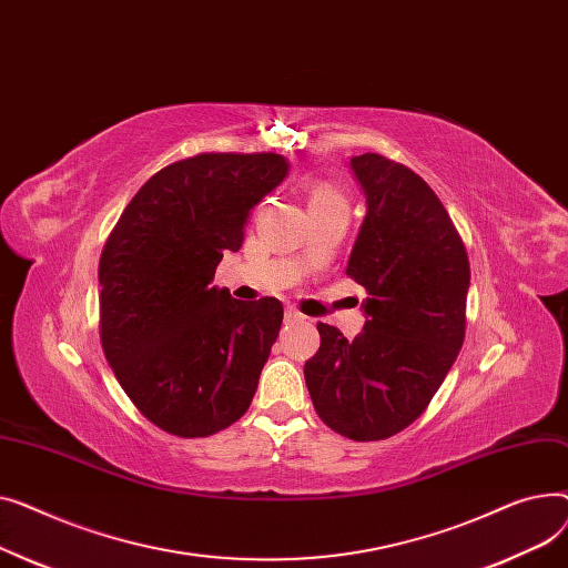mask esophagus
Segmentation results:
<instances>
[{
    "label": "esophagus",
    "instance_id": "esophagus-1",
    "mask_svg": "<svg viewBox=\"0 0 568 568\" xmlns=\"http://www.w3.org/2000/svg\"><path fill=\"white\" fill-rule=\"evenodd\" d=\"M284 321H286V323H303V321H305V316L300 314V312H295V310H291V307H288V310L284 312Z\"/></svg>",
    "mask_w": 568,
    "mask_h": 568
}]
</instances>
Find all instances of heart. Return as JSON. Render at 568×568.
<instances>
[{
    "label": "heart",
    "mask_w": 568,
    "mask_h": 568,
    "mask_svg": "<svg viewBox=\"0 0 568 568\" xmlns=\"http://www.w3.org/2000/svg\"><path fill=\"white\" fill-rule=\"evenodd\" d=\"M307 202H310V209L325 206V204H337V202H344V194L337 187H332L329 183L310 181L307 183Z\"/></svg>",
    "instance_id": "obj_1"
}]
</instances>
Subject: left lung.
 I'll return each mask as SVG.
<instances>
[{"instance_id":"1","label":"left lung","mask_w":568,"mask_h":568,"mask_svg":"<svg viewBox=\"0 0 568 568\" xmlns=\"http://www.w3.org/2000/svg\"><path fill=\"white\" fill-rule=\"evenodd\" d=\"M366 199L346 275L366 288L364 329L346 339L318 323L305 364L318 417L342 436L385 440L413 424L463 346L470 261L440 199L378 153L351 158Z\"/></svg>"}]
</instances>
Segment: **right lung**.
<instances>
[{
	"instance_id": "obj_1",
	"label": "right lung",
	"mask_w": 568,
	"mask_h": 568,
	"mask_svg": "<svg viewBox=\"0 0 568 568\" xmlns=\"http://www.w3.org/2000/svg\"><path fill=\"white\" fill-rule=\"evenodd\" d=\"M288 174L277 153H199L153 174L100 254V342L130 402L158 428L206 438L239 422L280 335L277 297L213 286L250 211Z\"/></svg>"
}]
</instances>
